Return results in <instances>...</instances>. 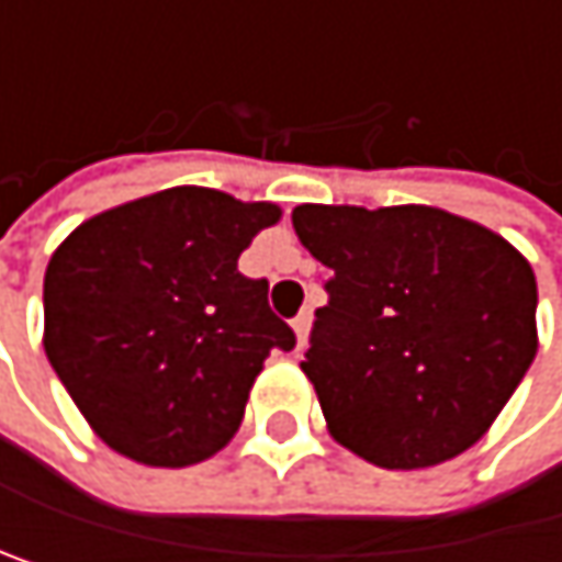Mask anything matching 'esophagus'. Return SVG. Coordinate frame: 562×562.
Returning <instances> with one entry per match:
<instances>
[{
  "mask_svg": "<svg viewBox=\"0 0 562 562\" xmlns=\"http://www.w3.org/2000/svg\"><path fill=\"white\" fill-rule=\"evenodd\" d=\"M291 328H294V338H297V351L304 348V341H307V328H312V312H301L294 322H291Z\"/></svg>",
  "mask_w": 562,
  "mask_h": 562,
  "instance_id": "34e87169",
  "label": "esophagus"
}]
</instances>
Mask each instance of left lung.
Masks as SVG:
<instances>
[{"mask_svg":"<svg viewBox=\"0 0 562 562\" xmlns=\"http://www.w3.org/2000/svg\"><path fill=\"white\" fill-rule=\"evenodd\" d=\"M328 271L301 372L335 442L429 469L480 442L537 358V274L496 231L426 204H301Z\"/></svg>","mask_w":562,"mask_h":562,"instance_id":"1","label":"left lung"}]
</instances>
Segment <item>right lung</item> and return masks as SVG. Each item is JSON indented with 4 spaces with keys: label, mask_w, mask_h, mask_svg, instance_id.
Listing matches in <instances>:
<instances>
[{
    "label": "right lung",
    "mask_w": 562,
    "mask_h": 562,
    "mask_svg": "<svg viewBox=\"0 0 562 562\" xmlns=\"http://www.w3.org/2000/svg\"><path fill=\"white\" fill-rule=\"evenodd\" d=\"M278 221L271 201L167 187L82 221L53 250L43 348L113 452L183 469L234 439L265 358L294 348L268 281L237 271Z\"/></svg>",
    "instance_id": "obj_1"
}]
</instances>
